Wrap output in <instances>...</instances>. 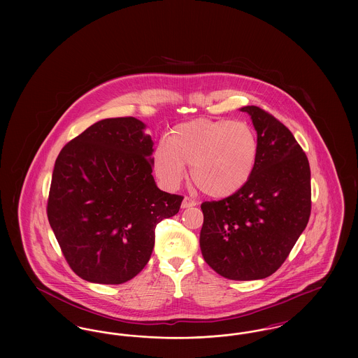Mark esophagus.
<instances>
[{"instance_id": "34e87169", "label": "esophagus", "mask_w": 358, "mask_h": 358, "mask_svg": "<svg viewBox=\"0 0 358 358\" xmlns=\"http://www.w3.org/2000/svg\"><path fill=\"white\" fill-rule=\"evenodd\" d=\"M197 203L194 201V200H192V199H189V197H185L184 200H182V204H181V208L182 209H185V208H190V206H196Z\"/></svg>"}]
</instances>
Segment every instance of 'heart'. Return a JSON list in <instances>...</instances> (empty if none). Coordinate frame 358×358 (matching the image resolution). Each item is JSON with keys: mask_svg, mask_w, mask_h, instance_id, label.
Segmentation results:
<instances>
[{"mask_svg": "<svg viewBox=\"0 0 358 358\" xmlns=\"http://www.w3.org/2000/svg\"><path fill=\"white\" fill-rule=\"evenodd\" d=\"M259 141L245 122L189 120L174 126L153 154V171L159 182L176 189L190 165L194 185L212 199L232 196L255 171Z\"/></svg>", "mask_w": 358, "mask_h": 358, "instance_id": "obj_1", "label": "heart"}]
</instances>
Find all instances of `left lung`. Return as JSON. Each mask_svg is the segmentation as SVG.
Returning <instances> with one entry per match:
<instances>
[{
    "mask_svg": "<svg viewBox=\"0 0 358 358\" xmlns=\"http://www.w3.org/2000/svg\"><path fill=\"white\" fill-rule=\"evenodd\" d=\"M259 155L250 181L232 196L201 204L205 262L232 280L273 275L305 231L311 210L310 165L289 129L256 106H244Z\"/></svg>",
    "mask_w": 358,
    "mask_h": 358,
    "instance_id": "8db88e82",
    "label": "left lung"
}]
</instances>
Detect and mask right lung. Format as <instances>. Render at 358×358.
<instances>
[{"label": "right lung", "mask_w": 358, "mask_h": 358, "mask_svg": "<svg viewBox=\"0 0 358 358\" xmlns=\"http://www.w3.org/2000/svg\"><path fill=\"white\" fill-rule=\"evenodd\" d=\"M133 117L90 126L56 158L48 220L72 271L91 283L120 285L143 270L155 225L177 215L181 196L153 174V141Z\"/></svg>", "instance_id": "obj_1"}]
</instances>
